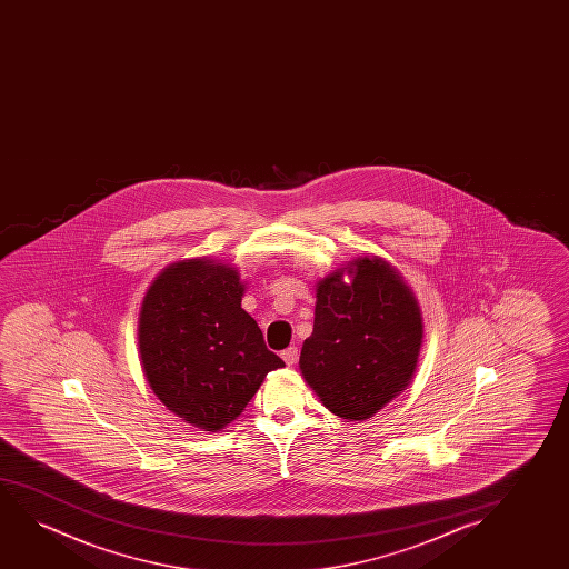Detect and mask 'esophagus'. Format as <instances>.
Here are the masks:
<instances>
[{"label": "esophagus", "instance_id": "1", "mask_svg": "<svg viewBox=\"0 0 569 569\" xmlns=\"http://www.w3.org/2000/svg\"><path fill=\"white\" fill-rule=\"evenodd\" d=\"M297 358H299V350H297L296 346L281 351V359L286 361V366H296Z\"/></svg>", "mask_w": 569, "mask_h": 569}]
</instances>
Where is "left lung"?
Segmentation results:
<instances>
[{
	"label": "left lung",
	"mask_w": 569,
	"mask_h": 569,
	"mask_svg": "<svg viewBox=\"0 0 569 569\" xmlns=\"http://www.w3.org/2000/svg\"><path fill=\"white\" fill-rule=\"evenodd\" d=\"M421 340L420 305L402 276L382 258H356L317 283L299 369L330 412L369 420L412 381Z\"/></svg>",
	"instance_id": "left-lung-1"
}]
</instances>
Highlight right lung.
<instances>
[{"instance_id": "add662e5", "label": "right lung", "mask_w": 569, "mask_h": 569, "mask_svg": "<svg viewBox=\"0 0 569 569\" xmlns=\"http://www.w3.org/2000/svg\"><path fill=\"white\" fill-rule=\"evenodd\" d=\"M242 293L237 268L192 258L164 268L141 303L138 346L149 387L202 431L226 428L266 375L286 366L266 348Z\"/></svg>"}]
</instances>
